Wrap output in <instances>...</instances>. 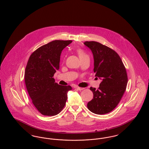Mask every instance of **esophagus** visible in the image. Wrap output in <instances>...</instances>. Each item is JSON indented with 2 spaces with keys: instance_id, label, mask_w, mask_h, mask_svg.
Segmentation results:
<instances>
[{
  "instance_id": "34e87169",
  "label": "esophagus",
  "mask_w": 149,
  "mask_h": 149,
  "mask_svg": "<svg viewBox=\"0 0 149 149\" xmlns=\"http://www.w3.org/2000/svg\"><path fill=\"white\" fill-rule=\"evenodd\" d=\"M76 88L77 90H79V91H81V90H83V89H84V88H81V87H79V86L76 87Z\"/></svg>"
}]
</instances>
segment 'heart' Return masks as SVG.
I'll return each instance as SVG.
<instances>
[{
    "mask_svg": "<svg viewBox=\"0 0 149 149\" xmlns=\"http://www.w3.org/2000/svg\"><path fill=\"white\" fill-rule=\"evenodd\" d=\"M77 54L79 55V57L80 58V59L86 57V56H88L87 54L85 53L84 52V51L81 49H79L77 50Z\"/></svg>",
    "mask_w": 149,
    "mask_h": 149,
    "instance_id": "heart-1",
    "label": "heart"
}]
</instances>
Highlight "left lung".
<instances>
[{
    "mask_svg": "<svg viewBox=\"0 0 149 149\" xmlns=\"http://www.w3.org/2000/svg\"><path fill=\"white\" fill-rule=\"evenodd\" d=\"M93 54V71L101 80L98 89L91 87L93 97L87 104L92 112L102 115L112 111L119 103L127 84L126 68L112 49L95 41L84 43Z\"/></svg>",
    "mask_w": 149,
    "mask_h": 149,
    "instance_id": "8db88e82",
    "label": "left lung"
}]
</instances>
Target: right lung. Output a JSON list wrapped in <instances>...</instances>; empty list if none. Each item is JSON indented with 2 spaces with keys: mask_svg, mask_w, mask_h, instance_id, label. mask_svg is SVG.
<instances>
[{
  "mask_svg": "<svg viewBox=\"0 0 149 149\" xmlns=\"http://www.w3.org/2000/svg\"><path fill=\"white\" fill-rule=\"evenodd\" d=\"M72 41L55 40L43 45L30 56L26 67L24 81L34 106L43 115L60 112L67 100L70 85L55 83L53 78L60 68L63 50Z\"/></svg>",
  "mask_w": 149,
  "mask_h": 149,
  "instance_id": "obj_1",
  "label": "right lung"
}]
</instances>
